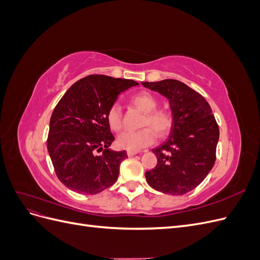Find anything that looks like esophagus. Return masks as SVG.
I'll list each match as a JSON object with an SVG mask.
<instances>
[{"label": "esophagus", "instance_id": "1", "mask_svg": "<svg viewBox=\"0 0 260 260\" xmlns=\"http://www.w3.org/2000/svg\"><path fill=\"white\" fill-rule=\"evenodd\" d=\"M139 152L138 151H128L127 152V155L129 156V157H132V156H135V155H137Z\"/></svg>", "mask_w": 260, "mask_h": 260}]
</instances>
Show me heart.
<instances>
[{
    "label": "heart",
    "instance_id": "b5f03b06",
    "mask_svg": "<svg viewBox=\"0 0 260 260\" xmlns=\"http://www.w3.org/2000/svg\"><path fill=\"white\" fill-rule=\"evenodd\" d=\"M131 103L141 112L144 117L141 122L139 131H124L117 137V145L128 151H139L145 146L151 145L155 141V135L158 138H166L170 135L174 127V117L165 109H156L158 101L149 92H140L131 98ZM107 122L114 131L122 128L121 108L118 103L109 106L107 111Z\"/></svg>",
    "mask_w": 260,
    "mask_h": 260
}]
</instances>
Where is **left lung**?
I'll return each mask as SVG.
<instances>
[{
	"mask_svg": "<svg viewBox=\"0 0 260 260\" xmlns=\"http://www.w3.org/2000/svg\"><path fill=\"white\" fill-rule=\"evenodd\" d=\"M145 88L169 100L174 127L166 142L152 149L156 167L145 172L155 190L182 195L206 178L216 160L219 127L207 101L175 79L142 82Z\"/></svg>",
	"mask_w": 260,
	"mask_h": 260,
	"instance_id": "obj_1",
	"label": "left lung"
}]
</instances>
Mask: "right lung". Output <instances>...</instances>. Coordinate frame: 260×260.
<instances>
[{"label": "right lung", "mask_w": 260, "mask_h": 260, "mask_svg": "<svg viewBox=\"0 0 260 260\" xmlns=\"http://www.w3.org/2000/svg\"><path fill=\"white\" fill-rule=\"evenodd\" d=\"M135 80L91 75L75 82L55 106L50 120L48 151L60 182L80 194L112 186L127 152L108 147L114 136L107 111ZM104 151L99 155L97 153Z\"/></svg>", "instance_id": "1"}]
</instances>
